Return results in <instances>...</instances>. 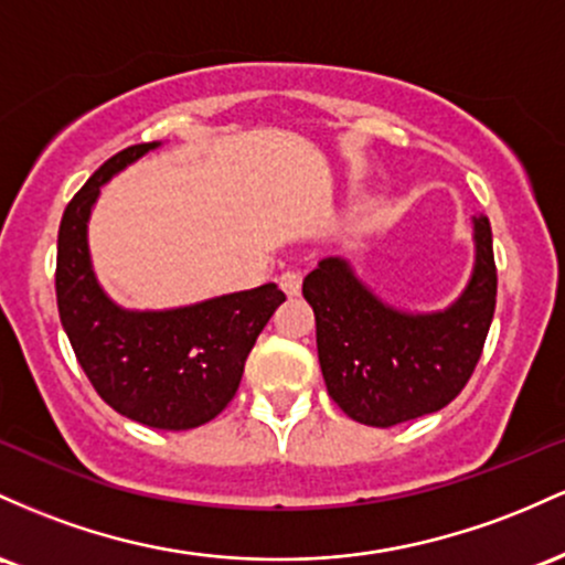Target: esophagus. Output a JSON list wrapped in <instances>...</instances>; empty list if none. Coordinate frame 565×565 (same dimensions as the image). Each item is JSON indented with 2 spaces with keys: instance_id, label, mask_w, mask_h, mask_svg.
<instances>
[{
  "instance_id": "34e87169",
  "label": "esophagus",
  "mask_w": 565,
  "mask_h": 565,
  "mask_svg": "<svg viewBox=\"0 0 565 565\" xmlns=\"http://www.w3.org/2000/svg\"><path fill=\"white\" fill-rule=\"evenodd\" d=\"M280 288L285 290V296H299L301 294V271L285 269L280 275Z\"/></svg>"
}]
</instances>
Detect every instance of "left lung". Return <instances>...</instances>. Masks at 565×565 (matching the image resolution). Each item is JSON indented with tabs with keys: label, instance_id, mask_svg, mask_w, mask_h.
<instances>
[{
	"label": "left lung",
	"instance_id": "left-lung-1",
	"mask_svg": "<svg viewBox=\"0 0 565 565\" xmlns=\"http://www.w3.org/2000/svg\"><path fill=\"white\" fill-rule=\"evenodd\" d=\"M315 309L317 358L328 395L367 427H395L446 408L470 382L493 309L497 264L491 224L475 218V269L451 307L411 315L390 307L354 277L344 258H322L303 277Z\"/></svg>",
	"mask_w": 565,
	"mask_h": 565
}]
</instances>
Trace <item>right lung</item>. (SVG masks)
I'll return each instance as SVG.
<instances>
[{
	"mask_svg": "<svg viewBox=\"0 0 565 565\" xmlns=\"http://www.w3.org/2000/svg\"><path fill=\"white\" fill-rule=\"evenodd\" d=\"M160 143L117 151L63 211L55 296L82 371L117 414L154 429H194L230 405L258 333L285 301L275 282L164 312H130L100 290L87 218L100 186Z\"/></svg>",
	"mask_w": 565,
	"mask_h": 565,
	"instance_id": "1",
	"label": "right lung"
}]
</instances>
